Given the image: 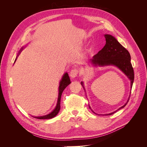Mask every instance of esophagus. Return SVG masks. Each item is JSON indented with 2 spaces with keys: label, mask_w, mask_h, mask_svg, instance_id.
Masks as SVG:
<instances>
[{
  "label": "esophagus",
  "mask_w": 147,
  "mask_h": 147,
  "mask_svg": "<svg viewBox=\"0 0 147 147\" xmlns=\"http://www.w3.org/2000/svg\"><path fill=\"white\" fill-rule=\"evenodd\" d=\"M78 74V69H72V70L70 71V76L71 78H75L77 76V75Z\"/></svg>",
  "instance_id": "1"
}]
</instances>
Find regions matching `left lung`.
Returning <instances> with one entry per match:
<instances>
[{
	"mask_svg": "<svg viewBox=\"0 0 147 147\" xmlns=\"http://www.w3.org/2000/svg\"><path fill=\"white\" fill-rule=\"evenodd\" d=\"M104 36L106 40L105 45L101 50L93 56L92 59H90V62L96 66L110 65L117 66L129 78L131 81V88H132L134 79V69L131 63V56L129 53L117 41L116 38L111 35L105 34ZM81 84L84 88L83 82H82ZM129 97L126 103L121 107L118 109V110L124 108L126 105L129 100ZM90 109H91L90 107ZM117 111L113 113L107 114L106 115H112L117 112Z\"/></svg>",
	"mask_w": 147,
	"mask_h": 147,
	"instance_id": "8db88e82",
	"label": "left lung"
}]
</instances>
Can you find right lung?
<instances>
[{
    "label": "right lung",
    "instance_id": "1",
    "mask_svg": "<svg viewBox=\"0 0 147 147\" xmlns=\"http://www.w3.org/2000/svg\"><path fill=\"white\" fill-rule=\"evenodd\" d=\"M23 50V48L21 49L20 51ZM16 61V60H15ZM70 80L69 77V75L67 73H65L64 75L63 78H62V80L60 82V84H59V95H58V99H57V103L56 106V108L55 110L53 111L52 112L50 113H49L48 115H45V116H42V117H34L35 118L40 119H51L52 118H54L56 117L57 114L59 113L60 108H61V105H60V102H61V97L62 93H63V91L64 90V89L69 84H70Z\"/></svg>",
    "mask_w": 147,
    "mask_h": 147
}]
</instances>
